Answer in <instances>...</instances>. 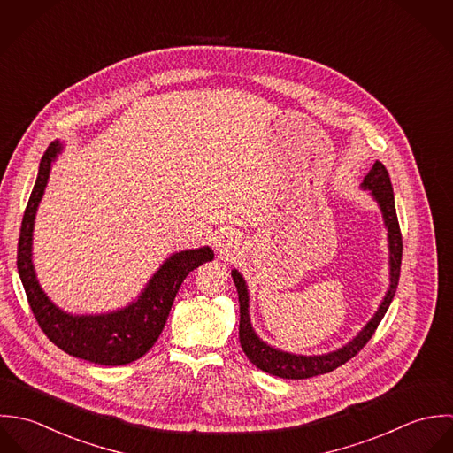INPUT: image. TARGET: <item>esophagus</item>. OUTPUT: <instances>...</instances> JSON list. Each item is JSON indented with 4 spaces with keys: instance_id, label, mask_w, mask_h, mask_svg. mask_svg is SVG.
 Masks as SVG:
<instances>
[{
    "instance_id": "34e87169",
    "label": "esophagus",
    "mask_w": 453,
    "mask_h": 453,
    "mask_svg": "<svg viewBox=\"0 0 453 453\" xmlns=\"http://www.w3.org/2000/svg\"><path fill=\"white\" fill-rule=\"evenodd\" d=\"M215 249L222 259L233 257L240 249V236L234 231H220L215 238Z\"/></svg>"
}]
</instances>
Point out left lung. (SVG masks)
<instances>
[{
  "mask_svg": "<svg viewBox=\"0 0 453 453\" xmlns=\"http://www.w3.org/2000/svg\"><path fill=\"white\" fill-rule=\"evenodd\" d=\"M361 188L367 190L369 196L376 201L380 206L383 224L387 229V242H388V288L374 311V315L369 319V322L362 327L347 345L342 349H336L333 352L322 354V356H301V354H290L283 352L280 349H274L263 342L257 333L252 327L250 322V294L247 281L243 274L238 270H233L231 276L234 280L236 290H238V301H240V343L249 357V361L256 364L265 372H270L278 378L287 380H304L311 376H319L329 371H334L342 364L350 361L361 352L362 347L371 340L372 333L376 331L378 324L381 322L383 315L387 313L395 288L399 281V272H401V257H403V238L399 231L397 213H395V203H394V190L388 172L385 166L376 161L369 173L364 177Z\"/></svg>",
  "mask_w": 453,
  "mask_h": 453,
  "instance_id": "obj_1",
  "label": "left lung"
}]
</instances>
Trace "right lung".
<instances>
[{
    "label": "right lung",
    "mask_w": 453,
    "mask_h": 453,
    "mask_svg": "<svg viewBox=\"0 0 453 453\" xmlns=\"http://www.w3.org/2000/svg\"><path fill=\"white\" fill-rule=\"evenodd\" d=\"M59 140L43 154L31 190L17 249V270L33 315L47 338L63 352L103 365H124L143 357L165 329L175 296L185 276L213 259L210 247L172 254L147 281L140 296L127 306L106 311L73 315L54 304L43 292L33 265V229L40 201L45 194L52 165L63 152Z\"/></svg>",
    "instance_id": "add662e5"
}]
</instances>
